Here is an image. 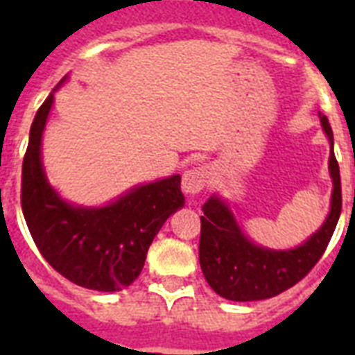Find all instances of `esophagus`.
<instances>
[{
	"label": "esophagus",
	"mask_w": 355,
	"mask_h": 355,
	"mask_svg": "<svg viewBox=\"0 0 355 355\" xmlns=\"http://www.w3.org/2000/svg\"><path fill=\"white\" fill-rule=\"evenodd\" d=\"M208 182H210V171H208L205 166L193 167V169H189V171L184 173L182 189L186 193L195 195L199 193V191H202V189L208 186Z\"/></svg>",
	"instance_id": "1"
}]
</instances>
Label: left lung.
Masks as SVG:
<instances>
[{"label": "left lung", "instance_id": "left-lung-1", "mask_svg": "<svg viewBox=\"0 0 355 355\" xmlns=\"http://www.w3.org/2000/svg\"><path fill=\"white\" fill-rule=\"evenodd\" d=\"M324 132L334 145V132L326 116H320ZM334 178L331 210L326 223L308 241L293 250L256 247L243 236L232 211L217 197H210L200 216L199 261L206 282L217 295L236 302L263 300L287 291L302 280L322 258L341 216L343 195L339 164L330 153Z\"/></svg>", "mask_w": 355, "mask_h": 355}]
</instances>
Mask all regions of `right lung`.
I'll return each mask as SVG.
<instances>
[{"mask_svg": "<svg viewBox=\"0 0 355 355\" xmlns=\"http://www.w3.org/2000/svg\"><path fill=\"white\" fill-rule=\"evenodd\" d=\"M53 94L31 125L21 166V210L33 241L53 269L94 291H121L144 269L150 243L184 206L180 175L145 184L105 208H75L47 184L40 162L42 132Z\"/></svg>", "mask_w": 355, "mask_h": 355, "instance_id": "obj_1", "label": "right lung"}]
</instances>
